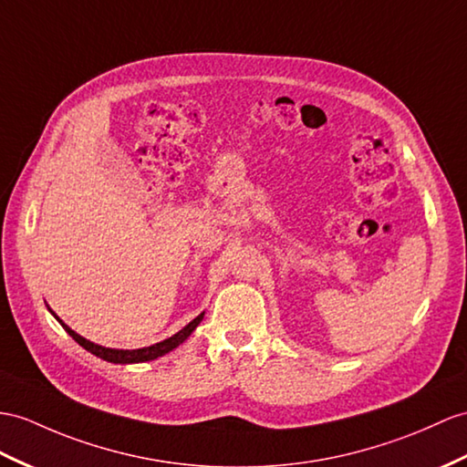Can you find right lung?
<instances>
[{
	"label": "right lung",
	"mask_w": 467,
	"mask_h": 467,
	"mask_svg": "<svg viewBox=\"0 0 467 467\" xmlns=\"http://www.w3.org/2000/svg\"><path fill=\"white\" fill-rule=\"evenodd\" d=\"M53 315H55V313H53ZM55 317H57V315H55ZM202 319H203V313H200V315L196 317V319L192 321V323H188L184 328H182V331H178L176 335H172L170 338L162 340V343H156V345H152V347H144V348H136V350H119V348H105V347H100V345L90 343V340H87V338H83L81 335H77L75 331H71V328L67 327V325L59 319V317H57V321H59V323L63 325L65 331L69 333L85 350L93 352L95 357H99V358H102V360L115 362V365H129V362H146V360H154V358H158V357L166 355V352H170L172 348H176L178 345L184 343V340H186L192 333H194V328L202 323Z\"/></svg>",
	"instance_id": "add662e5"
}]
</instances>
